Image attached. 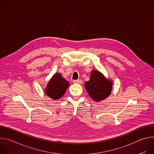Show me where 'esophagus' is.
I'll list each match as a JSON object with an SVG mask.
<instances>
[{"label": "esophagus", "instance_id": "1", "mask_svg": "<svg viewBox=\"0 0 154 154\" xmlns=\"http://www.w3.org/2000/svg\"><path fill=\"white\" fill-rule=\"evenodd\" d=\"M83 82V81L80 79H78V80H74V83H79V84H82Z\"/></svg>", "mask_w": 154, "mask_h": 154}]
</instances>
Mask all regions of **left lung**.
Returning <instances> with one entry per match:
<instances>
[{
	"mask_svg": "<svg viewBox=\"0 0 154 154\" xmlns=\"http://www.w3.org/2000/svg\"><path fill=\"white\" fill-rule=\"evenodd\" d=\"M112 86V81L97 70L91 71L90 80L85 83L88 94L96 102L102 101L110 95Z\"/></svg>",
	"mask_w": 154,
	"mask_h": 154,
	"instance_id": "obj_1",
	"label": "left lung"
}]
</instances>
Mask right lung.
Masks as SVG:
<instances>
[{
    "mask_svg": "<svg viewBox=\"0 0 154 154\" xmlns=\"http://www.w3.org/2000/svg\"><path fill=\"white\" fill-rule=\"evenodd\" d=\"M69 86V83L67 80H66L60 73H56L48 82L45 93L49 97L57 100L64 95Z\"/></svg>",
    "mask_w": 154,
    "mask_h": 154,
    "instance_id": "1",
    "label": "right lung"
}]
</instances>
